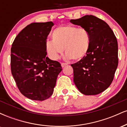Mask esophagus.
I'll use <instances>...</instances> for the list:
<instances>
[{
  "label": "esophagus",
  "mask_w": 127,
  "mask_h": 127,
  "mask_svg": "<svg viewBox=\"0 0 127 127\" xmlns=\"http://www.w3.org/2000/svg\"><path fill=\"white\" fill-rule=\"evenodd\" d=\"M61 65H62V67H64L65 65H68V64L67 63H62L61 64Z\"/></svg>",
  "instance_id": "1"
}]
</instances>
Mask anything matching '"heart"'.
Masks as SVG:
<instances>
[{"instance_id":"b5f03b06","label":"heart","mask_w":127,"mask_h":127,"mask_svg":"<svg viewBox=\"0 0 127 127\" xmlns=\"http://www.w3.org/2000/svg\"><path fill=\"white\" fill-rule=\"evenodd\" d=\"M52 40L45 42V49L50 58L57 60L63 52L67 59L79 60L85 57L90 47L91 37L87 29L75 26H63L52 32Z\"/></svg>"}]
</instances>
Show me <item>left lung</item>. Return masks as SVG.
<instances>
[{"mask_svg": "<svg viewBox=\"0 0 127 127\" xmlns=\"http://www.w3.org/2000/svg\"><path fill=\"white\" fill-rule=\"evenodd\" d=\"M71 23L88 30L91 42L85 57L71 64L73 81L84 95H97L110 85L118 64L116 36L105 21L93 15H85Z\"/></svg>", "mask_w": 127, "mask_h": 127, "instance_id": "1", "label": "left lung"}]
</instances>
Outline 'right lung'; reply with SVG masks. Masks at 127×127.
<instances>
[{"label":"right lung","instance_id":"obj_1","mask_svg":"<svg viewBox=\"0 0 127 127\" xmlns=\"http://www.w3.org/2000/svg\"><path fill=\"white\" fill-rule=\"evenodd\" d=\"M54 23H33L23 29L11 48V73L23 95L43 101L52 95L60 63L46 57L45 42Z\"/></svg>","mask_w":127,"mask_h":127}]
</instances>
